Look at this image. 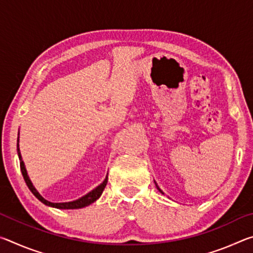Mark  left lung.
<instances>
[{"mask_svg": "<svg viewBox=\"0 0 253 253\" xmlns=\"http://www.w3.org/2000/svg\"><path fill=\"white\" fill-rule=\"evenodd\" d=\"M155 185H156V187H157V190H158V191H160L162 194H164V192H163V191L161 190V188H160V187H158V185H157V184H156V182H155Z\"/></svg>", "mask_w": 253, "mask_h": 253, "instance_id": "8db88e82", "label": "left lung"}]
</instances>
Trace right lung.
Here are the masks:
<instances>
[{
  "mask_svg": "<svg viewBox=\"0 0 253 253\" xmlns=\"http://www.w3.org/2000/svg\"><path fill=\"white\" fill-rule=\"evenodd\" d=\"M20 135V131L18 134V155H19V160H20V168H21V172H22L23 175V178L25 183H27L28 187L30 188V191L32 192L33 195L36 196V198L41 201L42 203L48 205V207L51 208H55V209H61V210H74V209H81V208H84V207H88V205H90L91 203L96 202V201L100 198V195L102 194V192H104L105 187L107 185V182H108V176H106V178L104 179V182H102L100 185H98L96 188H93L92 191L89 192L84 196H81L78 200H75V201H71V202H61V203H53V202H50V201L45 200L43 196H42L39 192L37 191V188L33 186V184L31 182V179H30L28 172H27V169H25V165H24V162L22 161V156H21V152H20V147H19V136Z\"/></svg>",
  "mask_w": 253,
  "mask_h": 253,
  "instance_id": "1",
  "label": "right lung"
}]
</instances>
